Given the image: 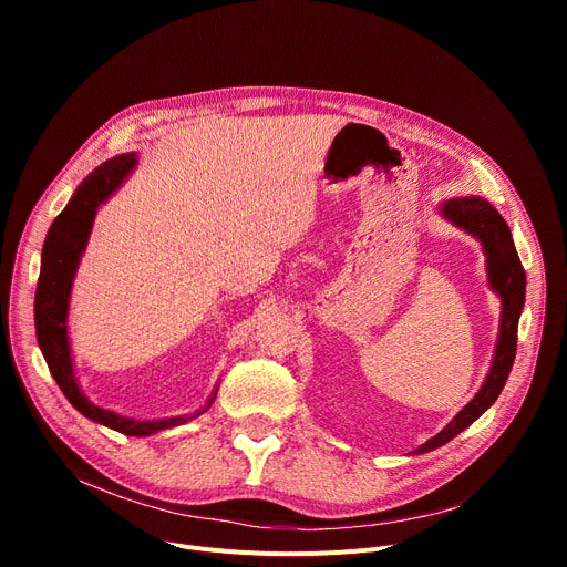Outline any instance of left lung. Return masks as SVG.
Instances as JSON below:
<instances>
[{"mask_svg": "<svg viewBox=\"0 0 567 567\" xmlns=\"http://www.w3.org/2000/svg\"><path fill=\"white\" fill-rule=\"evenodd\" d=\"M441 208L445 218L453 220L462 229L475 234L483 241L487 252L489 285L501 296L503 315H501V333H498L494 363L483 383V389L455 415L449 427L439 432L436 436H432L427 443H423L415 453H427L439 449L443 443H449L462 430H466L475 419H478V415H483L485 409L494 404L515 363L517 323L524 308V291H526L524 266L513 246V234L489 202L481 197H460V199H449Z\"/></svg>", "mask_w": 567, "mask_h": 567, "instance_id": "1", "label": "left lung"}]
</instances>
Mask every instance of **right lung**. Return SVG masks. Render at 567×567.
Masks as SVG:
<instances>
[{"mask_svg": "<svg viewBox=\"0 0 567 567\" xmlns=\"http://www.w3.org/2000/svg\"><path fill=\"white\" fill-rule=\"evenodd\" d=\"M135 156H118L101 165L89 174L84 182L73 193L66 208L59 214L45 236L43 255H41V276L37 285V301H34V317H37V338L39 347L45 355V363L56 381L59 389L66 395V400L86 419H92L105 427H112L128 436H144L154 434L165 427H174L184 423L186 419H167V421H131L124 415H116L114 411H105L96 404L89 402L80 389L73 374L71 363V349H69V333H66V310H69V293L71 282L75 276V266L80 255L86 246V236L92 231V223L96 216V208L105 202L114 188L124 182V176L133 169ZM214 398L208 400L212 406ZM202 413V411H199ZM195 413V415H199Z\"/></svg>", "mask_w": 567, "mask_h": 567, "instance_id": "obj_1", "label": "right lung"}]
</instances>
